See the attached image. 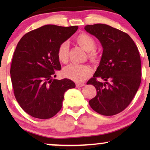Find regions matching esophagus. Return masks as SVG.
<instances>
[{
    "label": "esophagus",
    "instance_id": "34e87169",
    "mask_svg": "<svg viewBox=\"0 0 150 150\" xmlns=\"http://www.w3.org/2000/svg\"><path fill=\"white\" fill-rule=\"evenodd\" d=\"M76 87H84V86H85V84L84 83H76Z\"/></svg>",
    "mask_w": 150,
    "mask_h": 150
}]
</instances>
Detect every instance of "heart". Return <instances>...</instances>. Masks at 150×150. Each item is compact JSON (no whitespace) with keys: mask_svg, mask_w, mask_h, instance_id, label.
Here are the masks:
<instances>
[{"mask_svg":"<svg viewBox=\"0 0 150 150\" xmlns=\"http://www.w3.org/2000/svg\"><path fill=\"white\" fill-rule=\"evenodd\" d=\"M76 42L80 46L87 52L88 58L92 62H97L98 54L95 48L96 42L90 35L81 33L76 38ZM57 58L63 63H66L69 59V45L67 42H63L57 48ZM63 76L76 82H82L87 79L91 74V67L87 65L70 64L63 69Z\"/></svg>","mask_w":150,"mask_h":150,"instance_id":"heart-1","label":"heart"}]
</instances>
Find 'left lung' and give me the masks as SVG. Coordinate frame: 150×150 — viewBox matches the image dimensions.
Returning <instances> with one entry per match:
<instances>
[{
	"label": "left lung",
	"instance_id": "1",
	"mask_svg": "<svg viewBox=\"0 0 150 150\" xmlns=\"http://www.w3.org/2000/svg\"><path fill=\"white\" fill-rule=\"evenodd\" d=\"M101 43L103 52L99 66L87 85L97 91L89 100L92 109L102 115L120 113L128 106L141 81V63L137 46L126 33L104 24L85 26ZM97 77L105 81H98Z\"/></svg>",
	"mask_w": 150,
	"mask_h": 150
}]
</instances>
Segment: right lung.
Here are the masks:
<instances>
[{
  "label": "right lung",
  "instance_id": "obj_1",
  "mask_svg": "<svg viewBox=\"0 0 150 150\" xmlns=\"http://www.w3.org/2000/svg\"><path fill=\"white\" fill-rule=\"evenodd\" d=\"M78 28L48 24L26 33L18 42L10 69L11 79L16 100L30 116L52 117L62 107L65 92L76 87L71 80L52 77L61 69L57 48Z\"/></svg>",
  "mask_w": 150,
  "mask_h": 150
}]
</instances>
